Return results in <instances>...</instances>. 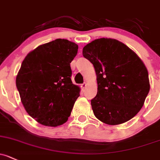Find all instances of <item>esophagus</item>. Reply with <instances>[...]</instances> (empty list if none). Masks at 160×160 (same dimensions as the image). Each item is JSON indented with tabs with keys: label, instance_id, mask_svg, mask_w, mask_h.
<instances>
[{
	"label": "esophagus",
	"instance_id": "esophagus-1",
	"mask_svg": "<svg viewBox=\"0 0 160 160\" xmlns=\"http://www.w3.org/2000/svg\"><path fill=\"white\" fill-rule=\"evenodd\" d=\"M86 87H87V83H83V84H81V88H82V90H85Z\"/></svg>",
	"mask_w": 160,
	"mask_h": 160
}]
</instances>
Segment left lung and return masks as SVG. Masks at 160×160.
<instances>
[{"label":"left lung","instance_id":"obj_1","mask_svg":"<svg viewBox=\"0 0 160 160\" xmlns=\"http://www.w3.org/2000/svg\"><path fill=\"white\" fill-rule=\"evenodd\" d=\"M83 55L97 74V93L91 100L95 117L109 125L135 117L150 88L147 69L137 53L119 40L100 38L86 45Z\"/></svg>","mask_w":160,"mask_h":160}]
</instances>
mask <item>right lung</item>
Wrapping results in <instances>:
<instances>
[{
    "label": "right lung",
    "mask_w": 160,
    "mask_h": 160,
    "mask_svg": "<svg viewBox=\"0 0 160 160\" xmlns=\"http://www.w3.org/2000/svg\"><path fill=\"white\" fill-rule=\"evenodd\" d=\"M77 50L73 42L57 39L38 47L23 60L17 88L28 113L42 125L58 127L70 116L80 96L70 68Z\"/></svg>",
    "instance_id": "1"
}]
</instances>
